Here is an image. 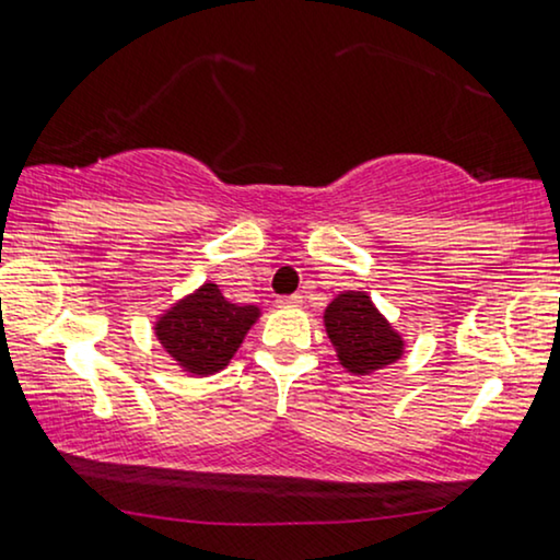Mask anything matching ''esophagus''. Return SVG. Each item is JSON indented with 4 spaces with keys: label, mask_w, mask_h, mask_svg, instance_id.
Segmentation results:
<instances>
[{
    "label": "esophagus",
    "mask_w": 560,
    "mask_h": 560,
    "mask_svg": "<svg viewBox=\"0 0 560 560\" xmlns=\"http://www.w3.org/2000/svg\"><path fill=\"white\" fill-rule=\"evenodd\" d=\"M276 305H279V307H300L302 300H300V294H289V298L276 300Z\"/></svg>",
    "instance_id": "esophagus-1"
}]
</instances>
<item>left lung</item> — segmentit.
<instances>
[{
	"label": "left lung",
	"instance_id": "obj_1",
	"mask_svg": "<svg viewBox=\"0 0 560 560\" xmlns=\"http://www.w3.org/2000/svg\"><path fill=\"white\" fill-rule=\"evenodd\" d=\"M326 331L341 365L354 375H368L401 357V336L375 310L368 294H339L326 307Z\"/></svg>",
	"mask_w": 560,
	"mask_h": 560
}]
</instances>
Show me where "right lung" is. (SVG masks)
Listing matches in <instances>:
<instances>
[{
  "mask_svg": "<svg viewBox=\"0 0 560 560\" xmlns=\"http://www.w3.org/2000/svg\"><path fill=\"white\" fill-rule=\"evenodd\" d=\"M258 315L255 305H232L219 287L203 284L161 315L156 336L179 368L211 375L226 368Z\"/></svg>",
  "mask_w": 560,
  "mask_h": 560,
  "instance_id": "add662e5",
  "label": "right lung"
}]
</instances>
